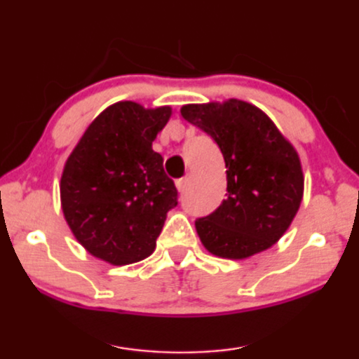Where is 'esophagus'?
<instances>
[{
  "label": "esophagus",
  "mask_w": 359,
  "mask_h": 359,
  "mask_svg": "<svg viewBox=\"0 0 359 359\" xmlns=\"http://www.w3.org/2000/svg\"><path fill=\"white\" fill-rule=\"evenodd\" d=\"M187 185H189V177H182L179 180H175V187H177L179 191H184L187 189Z\"/></svg>",
  "instance_id": "1"
}]
</instances>
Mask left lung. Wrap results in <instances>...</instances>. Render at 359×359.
I'll use <instances>...</instances> for the list:
<instances>
[{
	"label": "left lung",
	"instance_id": "1",
	"mask_svg": "<svg viewBox=\"0 0 359 359\" xmlns=\"http://www.w3.org/2000/svg\"><path fill=\"white\" fill-rule=\"evenodd\" d=\"M182 117L219 146L228 198L195 221L205 249L242 260L270 249L290 228L304 194L297 151L264 110L245 100L187 104Z\"/></svg>",
	"mask_w": 359,
	"mask_h": 359
}]
</instances>
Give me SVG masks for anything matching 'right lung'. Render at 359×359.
<instances>
[{
	"label": "right lung",
	"instance_id": "right-lung-1",
	"mask_svg": "<svg viewBox=\"0 0 359 359\" xmlns=\"http://www.w3.org/2000/svg\"><path fill=\"white\" fill-rule=\"evenodd\" d=\"M169 105L144 109L120 100L86 128L65 163L60 200L76 241L95 259L130 265L153 254L177 189L153 141L169 122Z\"/></svg>",
	"mask_w": 359,
	"mask_h": 359
}]
</instances>
